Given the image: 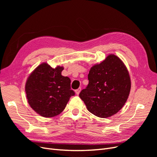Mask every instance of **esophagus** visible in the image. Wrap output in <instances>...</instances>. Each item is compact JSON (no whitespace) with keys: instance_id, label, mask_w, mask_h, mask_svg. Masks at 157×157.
I'll return each instance as SVG.
<instances>
[{"instance_id":"esophagus-1","label":"esophagus","mask_w":157,"mask_h":157,"mask_svg":"<svg viewBox=\"0 0 157 157\" xmlns=\"http://www.w3.org/2000/svg\"><path fill=\"white\" fill-rule=\"evenodd\" d=\"M80 91H81V88H78V89H77V90H75V93H76V94L78 95L80 94Z\"/></svg>"}]
</instances>
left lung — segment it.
<instances>
[{"mask_svg": "<svg viewBox=\"0 0 157 157\" xmlns=\"http://www.w3.org/2000/svg\"><path fill=\"white\" fill-rule=\"evenodd\" d=\"M88 78L87 87L79 94L88 110L101 118L110 117L119 111L131 88L129 73L121 59L108 56L90 69Z\"/></svg>", "mask_w": 157, "mask_h": 157, "instance_id": "1", "label": "left lung"}]
</instances>
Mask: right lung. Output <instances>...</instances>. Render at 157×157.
<instances>
[{"mask_svg": "<svg viewBox=\"0 0 157 157\" xmlns=\"http://www.w3.org/2000/svg\"><path fill=\"white\" fill-rule=\"evenodd\" d=\"M63 67L55 69L43 63L33 71L25 84L29 105L44 117L59 115L66 107L69 98L75 96L71 88V80L61 75Z\"/></svg>", "mask_w": 157, "mask_h": 157, "instance_id": "add662e5", "label": "right lung"}]
</instances>
